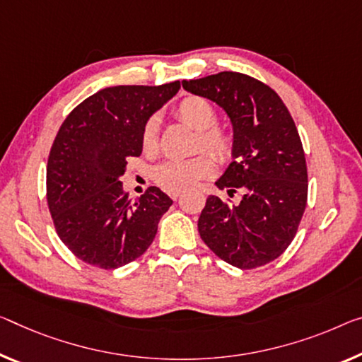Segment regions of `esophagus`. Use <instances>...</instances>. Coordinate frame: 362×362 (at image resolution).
Instances as JSON below:
<instances>
[{
  "label": "esophagus",
  "instance_id": "34e87169",
  "mask_svg": "<svg viewBox=\"0 0 362 362\" xmlns=\"http://www.w3.org/2000/svg\"><path fill=\"white\" fill-rule=\"evenodd\" d=\"M180 196H181V192H170V197L173 200H176Z\"/></svg>",
  "mask_w": 362,
  "mask_h": 362
}]
</instances>
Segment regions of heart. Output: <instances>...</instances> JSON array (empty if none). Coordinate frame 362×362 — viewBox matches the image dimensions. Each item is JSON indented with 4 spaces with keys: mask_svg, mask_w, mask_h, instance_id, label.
<instances>
[{
    "mask_svg": "<svg viewBox=\"0 0 362 362\" xmlns=\"http://www.w3.org/2000/svg\"><path fill=\"white\" fill-rule=\"evenodd\" d=\"M176 118L197 132L196 150H204L218 162H228L235 153V139L230 132L216 126L218 115L209 100L186 97L176 105ZM141 147L144 153L158 152V118L150 116L141 129ZM215 163L209 155L187 160H166L153 168V180L168 192H182L197 185L200 180L214 173Z\"/></svg>",
    "mask_w": 362,
    "mask_h": 362,
    "instance_id": "obj_1",
    "label": "heart"
}]
</instances>
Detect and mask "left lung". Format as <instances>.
I'll return each instance as SVG.
<instances>
[{
	"label": "left lung",
	"instance_id": "1",
	"mask_svg": "<svg viewBox=\"0 0 362 362\" xmlns=\"http://www.w3.org/2000/svg\"><path fill=\"white\" fill-rule=\"evenodd\" d=\"M182 87L230 116L235 160L215 185L230 197L243 191L238 205L209 196L197 221L200 238L238 269L269 264L291 244L308 202V166L290 111L275 90L241 72L182 81Z\"/></svg>",
	"mask_w": 362,
	"mask_h": 362
}]
</instances>
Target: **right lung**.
Here are the masks:
<instances>
[{"label": "right lung", "instance_id": "obj_1", "mask_svg": "<svg viewBox=\"0 0 362 362\" xmlns=\"http://www.w3.org/2000/svg\"><path fill=\"white\" fill-rule=\"evenodd\" d=\"M180 87L175 81L102 88L61 124L48 157L47 200L59 239L82 262L118 269L152 244L173 200L150 186L131 204L119 177L126 158L142 153L144 123Z\"/></svg>", "mask_w": 362, "mask_h": 362}]
</instances>
